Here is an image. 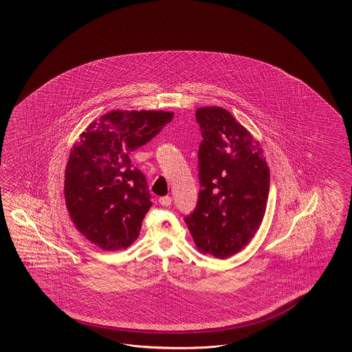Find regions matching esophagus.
<instances>
[{
	"label": "esophagus",
	"mask_w": 352,
	"mask_h": 352,
	"mask_svg": "<svg viewBox=\"0 0 352 352\" xmlns=\"http://www.w3.org/2000/svg\"><path fill=\"white\" fill-rule=\"evenodd\" d=\"M159 203H160L162 206H170V196H164V197H160V199H159Z\"/></svg>",
	"instance_id": "1"
}]
</instances>
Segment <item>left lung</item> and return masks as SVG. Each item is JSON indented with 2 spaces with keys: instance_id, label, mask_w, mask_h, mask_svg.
<instances>
[{
  "instance_id": "obj_1",
  "label": "left lung",
  "mask_w": 352,
  "mask_h": 352,
  "mask_svg": "<svg viewBox=\"0 0 352 352\" xmlns=\"http://www.w3.org/2000/svg\"><path fill=\"white\" fill-rule=\"evenodd\" d=\"M199 147L197 206L184 222L203 254L226 259L256 234L266 212L270 169L259 142L221 107L196 111Z\"/></svg>"
}]
</instances>
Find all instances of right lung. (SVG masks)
I'll use <instances>...</instances> for the list:
<instances>
[{"label": "right lung", "mask_w": 352, "mask_h": 352, "mask_svg": "<svg viewBox=\"0 0 352 352\" xmlns=\"http://www.w3.org/2000/svg\"><path fill=\"white\" fill-rule=\"evenodd\" d=\"M173 112L112 111L93 121L71 149L64 196L76 228L103 250L126 249L139 236L151 195L130 155L170 122Z\"/></svg>", "instance_id": "1"}]
</instances>
